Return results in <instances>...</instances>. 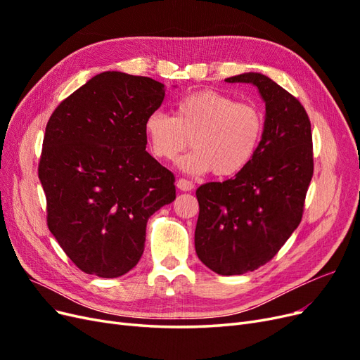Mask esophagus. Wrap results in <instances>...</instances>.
Returning a JSON list of instances; mask_svg holds the SVG:
<instances>
[{
  "mask_svg": "<svg viewBox=\"0 0 360 360\" xmlns=\"http://www.w3.org/2000/svg\"><path fill=\"white\" fill-rule=\"evenodd\" d=\"M176 184H177V188H179L180 191H184V192H189V191H192V189L195 188V184H193L192 181L184 180V179H179Z\"/></svg>",
  "mask_w": 360,
  "mask_h": 360,
  "instance_id": "esophagus-1",
  "label": "esophagus"
}]
</instances>
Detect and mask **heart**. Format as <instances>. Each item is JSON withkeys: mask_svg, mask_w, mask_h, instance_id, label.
Returning <instances> with one entry per match:
<instances>
[{"mask_svg": "<svg viewBox=\"0 0 360 360\" xmlns=\"http://www.w3.org/2000/svg\"><path fill=\"white\" fill-rule=\"evenodd\" d=\"M151 153L172 162L192 144L193 150L180 159L188 174L228 177L243 171L257 155L264 134V117L255 105L237 102L214 90L195 91L176 105L174 117L151 112L144 123Z\"/></svg>", "mask_w": 360, "mask_h": 360, "instance_id": "b5f03b06", "label": "heart"}]
</instances>
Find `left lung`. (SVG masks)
<instances>
[{
    "instance_id": "obj_1",
    "label": "left lung",
    "mask_w": 360,
    "mask_h": 360,
    "mask_svg": "<svg viewBox=\"0 0 360 360\" xmlns=\"http://www.w3.org/2000/svg\"><path fill=\"white\" fill-rule=\"evenodd\" d=\"M225 82L252 84L266 103L264 134L249 165L197 189L195 250L217 275H243L266 264L302 221L314 172L307 111L269 76L248 72Z\"/></svg>"
}]
</instances>
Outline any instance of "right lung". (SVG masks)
Listing matches in <instances>:
<instances>
[{
  "instance_id": "1",
  "label": "right lung",
  "mask_w": 360,
  "mask_h": 360,
  "mask_svg": "<svg viewBox=\"0 0 360 360\" xmlns=\"http://www.w3.org/2000/svg\"><path fill=\"white\" fill-rule=\"evenodd\" d=\"M165 97L147 76L103 72L46 124L39 179L48 226L89 275L118 278L144 252L148 217L176 200L174 176L147 151L146 118Z\"/></svg>"
}]
</instances>
